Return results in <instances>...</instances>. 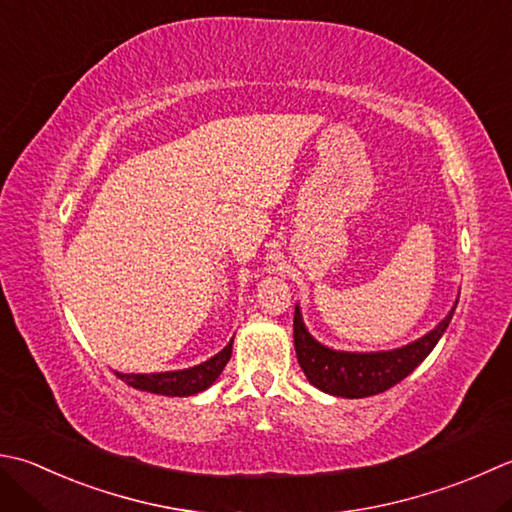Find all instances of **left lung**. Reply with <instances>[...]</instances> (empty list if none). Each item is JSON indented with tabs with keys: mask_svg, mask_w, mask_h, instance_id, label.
<instances>
[{
	"mask_svg": "<svg viewBox=\"0 0 512 512\" xmlns=\"http://www.w3.org/2000/svg\"><path fill=\"white\" fill-rule=\"evenodd\" d=\"M457 304L430 333L415 339L402 348L379 350V353H346L333 350L308 333L302 319V310L295 306L293 337L297 362L302 366L308 382L335 397H370L384 393L390 386L402 382L430 355L453 319Z\"/></svg>",
	"mask_w": 512,
	"mask_h": 512,
	"instance_id": "obj_1",
	"label": "left lung"
}]
</instances>
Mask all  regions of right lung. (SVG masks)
Instances as JSON below:
<instances>
[{
	"label": "right lung",
	"instance_id": "add662e5",
	"mask_svg": "<svg viewBox=\"0 0 512 512\" xmlns=\"http://www.w3.org/2000/svg\"><path fill=\"white\" fill-rule=\"evenodd\" d=\"M230 353H233V339L219 350L215 357L206 359L204 364L184 368V370H166V373H148V375H135V373H117V377L133 386L137 390H146V393L155 395H168V397H188L197 395L215 384V379L222 375L224 366L228 364Z\"/></svg>",
	"mask_w": 512,
	"mask_h": 512
}]
</instances>
